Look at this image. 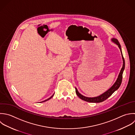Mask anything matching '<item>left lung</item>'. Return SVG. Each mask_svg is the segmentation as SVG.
<instances>
[{
    "label": "left lung",
    "instance_id": "left-lung-1",
    "mask_svg": "<svg viewBox=\"0 0 135 135\" xmlns=\"http://www.w3.org/2000/svg\"><path fill=\"white\" fill-rule=\"evenodd\" d=\"M112 41L114 43H115V44H116L117 45H118L119 49L120 50V52L122 54V59H123V67L120 70V71L118 75V78L116 80V81H115V83L114 84V85L106 91H105V93H104L103 94H102V95L97 96V97H86L84 96V95H81V94H80L79 93V91H78L76 87H75V89H76V93L77 94V95L82 100L87 102H89V103H101L104 102V100H105L106 99H107L108 97H109L116 90H117L120 87L121 84H122V78H123V74L124 72V70L125 69V59L124 58L123 54H122V48H121V46L118 41V40L115 38H113L111 39Z\"/></svg>",
    "mask_w": 135,
    "mask_h": 135
}]
</instances>
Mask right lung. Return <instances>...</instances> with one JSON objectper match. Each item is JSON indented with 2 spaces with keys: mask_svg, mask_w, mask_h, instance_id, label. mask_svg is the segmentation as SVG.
<instances>
[{
  "mask_svg": "<svg viewBox=\"0 0 135 135\" xmlns=\"http://www.w3.org/2000/svg\"><path fill=\"white\" fill-rule=\"evenodd\" d=\"M54 94H53V95H52V96H51V97H50V98H48V99H46V100H44V101H42V102H40V103H43V102H46V101H47V100H49V99H51V98H52V97H53V96H54Z\"/></svg>",
  "mask_w": 135,
  "mask_h": 135,
  "instance_id": "add662e5",
  "label": "right lung"
}]
</instances>
